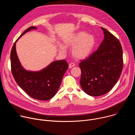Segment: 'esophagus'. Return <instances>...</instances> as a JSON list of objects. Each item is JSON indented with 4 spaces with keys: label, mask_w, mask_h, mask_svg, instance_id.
Segmentation results:
<instances>
[{
    "label": "esophagus",
    "mask_w": 135,
    "mask_h": 135,
    "mask_svg": "<svg viewBox=\"0 0 135 135\" xmlns=\"http://www.w3.org/2000/svg\"><path fill=\"white\" fill-rule=\"evenodd\" d=\"M74 66H75V64L73 63V62H71L69 64V68H71L74 67Z\"/></svg>",
    "instance_id": "34e87169"
}]
</instances>
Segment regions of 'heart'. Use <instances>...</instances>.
I'll list each match as a JSON object with an SVG mask.
<instances>
[{
    "mask_svg": "<svg viewBox=\"0 0 135 135\" xmlns=\"http://www.w3.org/2000/svg\"><path fill=\"white\" fill-rule=\"evenodd\" d=\"M64 42L67 46H73V55L78 59H83L87 57L91 53L95 45L94 36L85 32L76 33L74 36L66 39ZM60 50L64 52L65 47L60 45Z\"/></svg>",
    "mask_w": 135,
    "mask_h": 135,
    "instance_id": "heart-1",
    "label": "heart"
}]
</instances>
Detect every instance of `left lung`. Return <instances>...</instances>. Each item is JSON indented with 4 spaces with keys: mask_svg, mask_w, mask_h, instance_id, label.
<instances>
[{
    "mask_svg": "<svg viewBox=\"0 0 135 135\" xmlns=\"http://www.w3.org/2000/svg\"><path fill=\"white\" fill-rule=\"evenodd\" d=\"M104 39L99 48L80 60L81 86L88 94L97 97L108 92L118 81L123 66V51L118 38L102 27Z\"/></svg>",
    "mask_w": 135,
    "mask_h": 135,
    "instance_id": "1",
    "label": "left lung"
}]
</instances>
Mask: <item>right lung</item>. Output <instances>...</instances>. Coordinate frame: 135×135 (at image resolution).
<instances>
[{"label":"right lung","instance_id":"right-lung-1","mask_svg":"<svg viewBox=\"0 0 135 135\" xmlns=\"http://www.w3.org/2000/svg\"><path fill=\"white\" fill-rule=\"evenodd\" d=\"M35 29V27L28 28L14 43L11 52V71L16 83L30 97L40 100H48L58 91L68 65L65 60H62L54 61L45 69L37 72L27 71L23 68L17 56L15 43L25 33Z\"/></svg>","mask_w":135,"mask_h":135}]
</instances>
